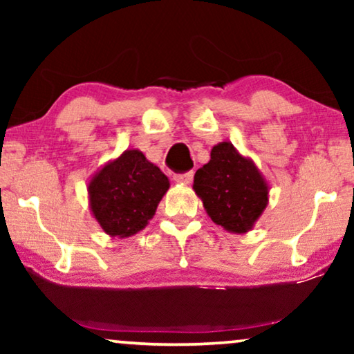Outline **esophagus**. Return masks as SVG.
<instances>
[{"label": "esophagus", "instance_id": "esophagus-1", "mask_svg": "<svg viewBox=\"0 0 354 354\" xmlns=\"http://www.w3.org/2000/svg\"><path fill=\"white\" fill-rule=\"evenodd\" d=\"M174 180L178 182V183H185V185H188V183H192V180H193V172L176 174V176H174Z\"/></svg>", "mask_w": 354, "mask_h": 354}]
</instances>
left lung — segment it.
I'll return each mask as SVG.
<instances>
[{
  "instance_id": "left-lung-1",
  "label": "left lung",
  "mask_w": 354,
  "mask_h": 354,
  "mask_svg": "<svg viewBox=\"0 0 354 354\" xmlns=\"http://www.w3.org/2000/svg\"><path fill=\"white\" fill-rule=\"evenodd\" d=\"M193 190L211 221L230 234L253 229L269 203L268 180L230 142L212 147L209 162L195 174Z\"/></svg>"
}]
</instances>
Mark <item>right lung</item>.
<instances>
[{
    "label": "right lung",
    "instance_id": "obj_1",
    "mask_svg": "<svg viewBox=\"0 0 354 354\" xmlns=\"http://www.w3.org/2000/svg\"><path fill=\"white\" fill-rule=\"evenodd\" d=\"M169 187L167 176L140 149H125L91 176L90 211L106 235L127 239L148 225Z\"/></svg>",
    "mask_w": 354,
    "mask_h": 354
}]
</instances>
